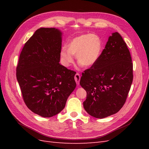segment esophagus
I'll use <instances>...</instances> for the list:
<instances>
[{"label":"esophagus","mask_w":149,"mask_h":149,"mask_svg":"<svg viewBox=\"0 0 149 149\" xmlns=\"http://www.w3.org/2000/svg\"><path fill=\"white\" fill-rule=\"evenodd\" d=\"M80 74L79 73H76V74L74 75V79H75V81L78 85H79V81H80Z\"/></svg>","instance_id":"obj_1"}]
</instances>
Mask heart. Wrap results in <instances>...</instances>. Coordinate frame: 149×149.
Instances as JSON below:
<instances>
[{"instance_id": "heart-1", "label": "heart", "mask_w": 149, "mask_h": 149, "mask_svg": "<svg viewBox=\"0 0 149 149\" xmlns=\"http://www.w3.org/2000/svg\"><path fill=\"white\" fill-rule=\"evenodd\" d=\"M68 49L63 48L60 55L62 63L68 66L74 61L76 55L78 63L84 67L91 66L96 62L101 49L100 37L94 34L83 35L74 38L69 43Z\"/></svg>"}]
</instances>
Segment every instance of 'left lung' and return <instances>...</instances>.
<instances>
[{
    "mask_svg": "<svg viewBox=\"0 0 149 149\" xmlns=\"http://www.w3.org/2000/svg\"><path fill=\"white\" fill-rule=\"evenodd\" d=\"M132 80L127 45L119 33H112L96 62L82 73L79 84L87 93L84 109L99 119L117 113L125 102Z\"/></svg>",
    "mask_w": 149,
    "mask_h": 149,
    "instance_id": "obj_1",
    "label": "left lung"
}]
</instances>
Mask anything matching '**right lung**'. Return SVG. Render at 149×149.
Masks as SVG:
<instances>
[{
	"label": "right lung",
	"instance_id": "right-lung-1",
	"mask_svg": "<svg viewBox=\"0 0 149 149\" xmlns=\"http://www.w3.org/2000/svg\"><path fill=\"white\" fill-rule=\"evenodd\" d=\"M61 31L40 28L24 45L17 66V79L26 106L43 118H50L65 107L76 88L74 71L59 63Z\"/></svg>",
	"mask_w": 149,
	"mask_h": 149
}]
</instances>
